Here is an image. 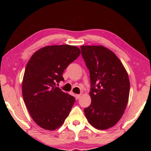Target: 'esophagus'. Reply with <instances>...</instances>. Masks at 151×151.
Listing matches in <instances>:
<instances>
[{"instance_id":"obj_1","label":"esophagus","mask_w":151,"mask_h":151,"mask_svg":"<svg viewBox=\"0 0 151 151\" xmlns=\"http://www.w3.org/2000/svg\"><path fill=\"white\" fill-rule=\"evenodd\" d=\"M82 96V95L81 94H77V95H76V99H80V97Z\"/></svg>"}]
</instances>
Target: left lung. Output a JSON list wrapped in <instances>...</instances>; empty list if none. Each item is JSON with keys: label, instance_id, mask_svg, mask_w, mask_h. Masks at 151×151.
<instances>
[{"label": "left lung", "instance_id": "1", "mask_svg": "<svg viewBox=\"0 0 151 151\" xmlns=\"http://www.w3.org/2000/svg\"><path fill=\"white\" fill-rule=\"evenodd\" d=\"M89 70L91 98L84 110L90 124L99 130L113 127L122 117L130 91L127 71L116 55L102 45L81 46Z\"/></svg>", "mask_w": 151, "mask_h": 151}]
</instances>
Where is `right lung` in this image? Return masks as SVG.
I'll return each instance as SVG.
<instances>
[{"mask_svg": "<svg viewBox=\"0 0 151 151\" xmlns=\"http://www.w3.org/2000/svg\"><path fill=\"white\" fill-rule=\"evenodd\" d=\"M80 53L73 45H51L36 51L27 63L22 97L31 117L42 129H58L71 110L75 98L62 91L56 84L64 80L65 69Z\"/></svg>", "mask_w": 151, "mask_h": 151, "instance_id": "obj_1", "label": "right lung"}]
</instances>
